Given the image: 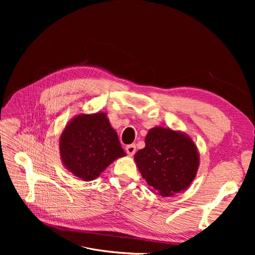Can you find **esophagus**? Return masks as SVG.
<instances>
[{
	"mask_svg": "<svg viewBox=\"0 0 255 255\" xmlns=\"http://www.w3.org/2000/svg\"><path fill=\"white\" fill-rule=\"evenodd\" d=\"M126 151H127V153L128 154L129 156L134 155L135 152H136V145L135 144H128V145H127L126 146Z\"/></svg>",
	"mask_w": 255,
	"mask_h": 255,
	"instance_id": "34e87169",
	"label": "esophagus"
}]
</instances>
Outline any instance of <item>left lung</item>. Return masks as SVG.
Segmentation results:
<instances>
[{
    "instance_id": "left-lung-1",
    "label": "left lung",
    "mask_w": 255,
    "mask_h": 255,
    "mask_svg": "<svg viewBox=\"0 0 255 255\" xmlns=\"http://www.w3.org/2000/svg\"><path fill=\"white\" fill-rule=\"evenodd\" d=\"M145 146L134 160L152 190L172 197L186 190L195 180L200 155L191 137L181 130L154 127L144 138Z\"/></svg>"
}]
</instances>
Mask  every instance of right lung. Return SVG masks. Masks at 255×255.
<instances>
[{
    "instance_id": "right-lung-1",
    "label": "right lung",
    "mask_w": 255,
    "mask_h": 255,
    "mask_svg": "<svg viewBox=\"0 0 255 255\" xmlns=\"http://www.w3.org/2000/svg\"><path fill=\"white\" fill-rule=\"evenodd\" d=\"M59 153L64 167L82 181L100 176L114 160L126 156L107 114L76 115L59 137Z\"/></svg>"
}]
</instances>
